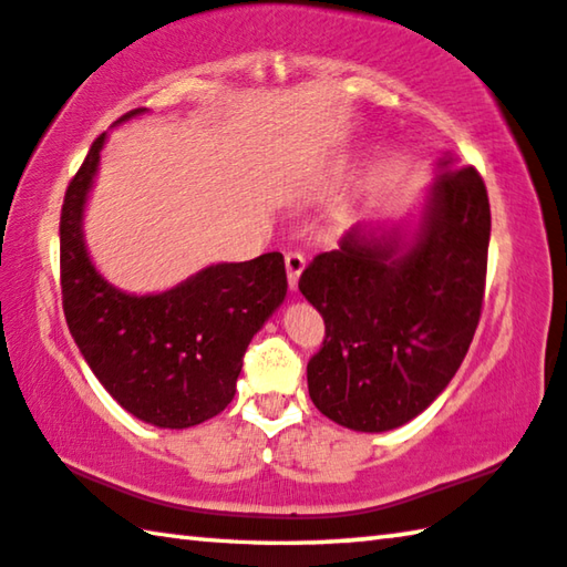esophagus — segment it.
I'll use <instances>...</instances> for the list:
<instances>
[{"label": "esophagus", "mask_w": 567, "mask_h": 567, "mask_svg": "<svg viewBox=\"0 0 567 567\" xmlns=\"http://www.w3.org/2000/svg\"><path fill=\"white\" fill-rule=\"evenodd\" d=\"M285 267H287V282H290V290H297V280H300V272L305 270V255L287 252Z\"/></svg>", "instance_id": "34e87169"}]
</instances>
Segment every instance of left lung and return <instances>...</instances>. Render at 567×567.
<instances>
[{
    "label": "left lung",
    "mask_w": 567,
    "mask_h": 567,
    "mask_svg": "<svg viewBox=\"0 0 567 567\" xmlns=\"http://www.w3.org/2000/svg\"><path fill=\"white\" fill-rule=\"evenodd\" d=\"M491 203L475 167L440 162L412 245L352 227L300 275L324 320L307 388L322 415L385 433L420 415L460 368L485 297Z\"/></svg>",
    "instance_id": "8db88e82"
}]
</instances>
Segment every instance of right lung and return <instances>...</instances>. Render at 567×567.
Wrapping results in <instances>:
<instances>
[{
  "mask_svg": "<svg viewBox=\"0 0 567 567\" xmlns=\"http://www.w3.org/2000/svg\"><path fill=\"white\" fill-rule=\"evenodd\" d=\"M102 145L104 132L64 192L60 285L66 324L104 390L134 417L169 430L199 425L235 398L249 340L285 300V260L267 252L213 265L162 295L120 292L94 270L82 239V209Z\"/></svg>",
  "mask_w": 567,
  "mask_h": 567,
  "instance_id": "1",
  "label": "right lung"
}]
</instances>
